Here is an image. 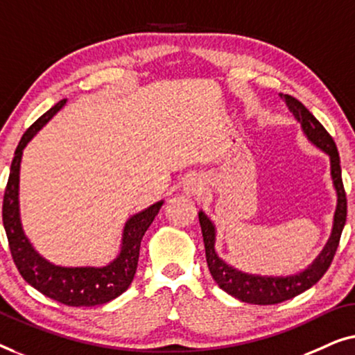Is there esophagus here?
I'll list each match as a JSON object with an SVG mask.
<instances>
[{"mask_svg": "<svg viewBox=\"0 0 355 355\" xmlns=\"http://www.w3.org/2000/svg\"><path fill=\"white\" fill-rule=\"evenodd\" d=\"M202 188H204V183L201 182V180L189 178V180H187V183H184L183 191L189 194V196H193V194H198L199 191H202Z\"/></svg>", "mask_w": 355, "mask_h": 355, "instance_id": "34e87169", "label": "esophagus"}]
</instances>
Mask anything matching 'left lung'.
Listing matches in <instances>:
<instances>
[{
    "label": "left lung",
    "instance_id": "1",
    "mask_svg": "<svg viewBox=\"0 0 355 355\" xmlns=\"http://www.w3.org/2000/svg\"><path fill=\"white\" fill-rule=\"evenodd\" d=\"M289 111L296 121L301 123V128L306 138L313 146L320 149L329 157V172L334 191H336V211L333 217V228L329 234L325 248L315 257L311 266L304 270L286 277H270V275H256V273H246L238 270L218 257L216 251V225L202 211H199V223H201L204 248H206V261L209 272L212 278L230 296L239 299V301L248 304H257V306H272L288 299L296 297L297 294L307 291L312 288L318 279H320L336 254L339 238H341L344 223L347 216V201L346 193H344L343 180H341V166H339V154L333 138L311 111L304 106L296 98L289 94H279Z\"/></svg>",
    "mask_w": 355,
    "mask_h": 355
}]
</instances>
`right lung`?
<instances>
[{"label":"right lung","mask_w":355,"mask_h":355,"mask_svg":"<svg viewBox=\"0 0 355 355\" xmlns=\"http://www.w3.org/2000/svg\"><path fill=\"white\" fill-rule=\"evenodd\" d=\"M66 103L67 99H62L54 104L24 133L22 139L19 141V146L14 153L6 191H4L3 223L14 263L30 286L66 306L92 307L112 301L123 291H127L137 273L141 239L154 217L161 211L164 201L154 202L153 206L143 209L141 212L128 218L122 232L121 252L104 267L56 266L44 259L32 246L24 233L21 209H19V175H21L22 154L30 139L66 106Z\"/></svg>","instance_id":"add662e5"}]
</instances>
